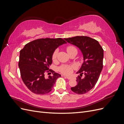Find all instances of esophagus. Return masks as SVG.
I'll return each instance as SVG.
<instances>
[{
  "label": "esophagus",
  "mask_w": 124,
  "mask_h": 124,
  "mask_svg": "<svg viewBox=\"0 0 124 124\" xmlns=\"http://www.w3.org/2000/svg\"><path fill=\"white\" fill-rule=\"evenodd\" d=\"M63 77H65V78H66L67 79H68V80H70V79H71V77H67V76H63Z\"/></svg>",
  "instance_id": "obj_1"
}]
</instances>
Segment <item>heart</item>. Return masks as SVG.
<instances>
[{"instance_id":"1","label":"heart","mask_w":124,"mask_h":124,"mask_svg":"<svg viewBox=\"0 0 124 124\" xmlns=\"http://www.w3.org/2000/svg\"><path fill=\"white\" fill-rule=\"evenodd\" d=\"M67 51L68 52V54H69L71 51H72L74 50H77L73 46H68L67 47ZM58 53V50H55L53 52V55H52V59L53 60H55L56 57H57V55ZM74 68V67L72 65H63L61 67H59L58 70L61 72L62 73L66 74V75H69L72 72Z\"/></svg>"}]
</instances>
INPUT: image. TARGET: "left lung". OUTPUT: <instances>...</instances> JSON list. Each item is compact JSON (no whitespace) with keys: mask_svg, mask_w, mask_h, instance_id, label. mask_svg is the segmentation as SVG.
Returning a JSON list of instances; mask_svg holds the SVG:
<instances>
[{"mask_svg":"<svg viewBox=\"0 0 124 124\" xmlns=\"http://www.w3.org/2000/svg\"><path fill=\"white\" fill-rule=\"evenodd\" d=\"M67 42L77 46L83 56V62L77 73V85L71 91L77 94H84L91 90L98 80L103 68V50L98 41L87 36L65 38ZM85 77L81 78L82 74Z\"/></svg>","mask_w":124,"mask_h":124,"instance_id":"8db88e82","label":"left lung"}]
</instances>
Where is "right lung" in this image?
Returning a JSON list of instances; mask_svg holds the SVG:
<instances>
[{"label": "right lung", "instance_id": "right-lung-1", "mask_svg": "<svg viewBox=\"0 0 124 124\" xmlns=\"http://www.w3.org/2000/svg\"><path fill=\"white\" fill-rule=\"evenodd\" d=\"M65 43L66 41L62 38L39 39L26 44L20 51L18 67L21 76L31 92L44 95L52 91L56 80L61 77L49 69L52 55L59 46ZM48 72H52L53 76L45 78V73Z\"/></svg>", "mask_w": 124, "mask_h": 124}]
</instances>
